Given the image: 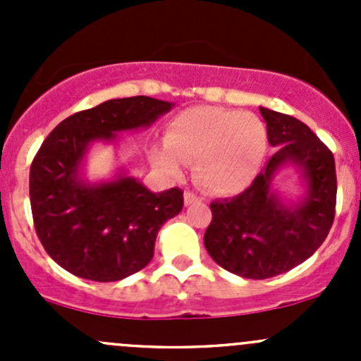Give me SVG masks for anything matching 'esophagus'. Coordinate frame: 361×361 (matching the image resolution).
Masks as SVG:
<instances>
[{"mask_svg": "<svg viewBox=\"0 0 361 361\" xmlns=\"http://www.w3.org/2000/svg\"><path fill=\"white\" fill-rule=\"evenodd\" d=\"M197 202H201V197H197V195L190 190L185 192V204H187V206H192V204H197Z\"/></svg>", "mask_w": 361, "mask_h": 361, "instance_id": "obj_1", "label": "esophagus"}]
</instances>
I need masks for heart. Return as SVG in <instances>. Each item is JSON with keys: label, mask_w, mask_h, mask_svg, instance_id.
<instances>
[{"label": "heart", "mask_w": 361, "mask_h": 361, "mask_svg": "<svg viewBox=\"0 0 361 361\" xmlns=\"http://www.w3.org/2000/svg\"><path fill=\"white\" fill-rule=\"evenodd\" d=\"M267 152V127L257 115L202 106L171 120L154 160L173 176L181 174L185 162H195V176L207 192L234 195L253 183Z\"/></svg>", "instance_id": "b5f03b06"}]
</instances>
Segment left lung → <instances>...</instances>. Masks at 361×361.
<instances>
[{"label":"left lung","mask_w":361,"mask_h":361,"mask_svg":"<svg viewBox=\"0 0 361 361\" xmlns=\"http://www.w3.org/2000/svg\"><path fill=\"white\" fill-rule=\"evenodd\" d=\"M269 145L276 154L253 183L235 197L211 202L204 246L225 271L248 279L288 272L322 246L336 216L337 176L334 155L304 122L260 106ZM295 165L306 185L305 197L285 204L271 180Z\"/></svg>","instance_id":"8db88e82"}]
</instances>
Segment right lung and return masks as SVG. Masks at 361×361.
Returning <instances> with one entry per match:
<instances>
[{
    "label": "right lung",
    "mask_w": 361,
    "mask_h": 361,
    "mask_svg": "<svg viewBox=\"0 0 361 361\" xmlns=\"http://www.w3.org/2000/svg\"><path fill=\"white\" fill-rule=\"evenodd\" d=\"M173 103L147 96L110 99L68 116L47 136L29 171L36 234L54 262L78 278L110 283L141 271L154 258L157 234L183 207V192L148 190L120 171L90 183L83 160L96 141L150 127Z\"/></svg>",
    "instance_id": "right-lung-1"
}]
</instances>
